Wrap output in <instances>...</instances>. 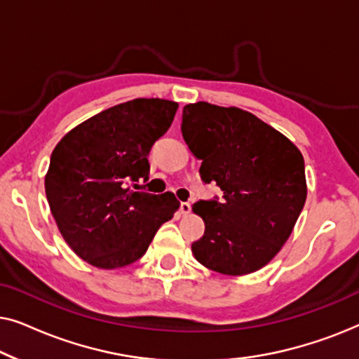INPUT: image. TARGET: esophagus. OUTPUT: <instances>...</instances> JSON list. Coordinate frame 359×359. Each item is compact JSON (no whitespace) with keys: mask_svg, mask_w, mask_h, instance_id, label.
Segmentation results:
<instances>
[{"mask_svg":"<svg viewBox=\"0 0 359 359\" xmlns=\"http://www.w3.org/2000/svg\"><path fill=\"white\" fill-rule=\"evenodd\" d=\"M180 212H181V215L191 214V204L189 203H181L180 204Z\"/></svg>","mask_w":359,"mask_h":359,"instance_id":"34e87169","label":"esophagus"}]
</instances>
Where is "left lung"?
Masks as SVG:
<instances>
[{
    "mask_svg": "<svg viewBox=\"0 0 359 359\" xmlns=\"http://www.w3.org/2000/svg\"><path fill=\"white\" fill-rule=\"evenodd\" d=\"M183 139L201 176L224 201H199L205 232L191 245L208 269L243 276L266 266L287 242L306 204L301 150L252 112L199 101L183 107Z\"/></svg>",
    "mask_w": 359,
    "mask_h": 359,
    "instance_id": "obj_1",
    "label": "left lung"
}]
</instances>
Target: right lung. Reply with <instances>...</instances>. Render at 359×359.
<instances>
[{"label": "right lung", "instance_id": "1", "mask_svg": "<svg viewBox=\"0 0 359 359\" xmlns=\"http://www.w3.org/2000/svg\"><path fill=\"white\" fill-rule=\"evenodd\" d=\"M178 111L160 97L112 106L73 127L52 151L46 194L62 237L91 266L117 269L144 257L180 201L134 191L149 180L147 155Z\"/></svg>", "mask_w": 359, "mask_h": 359}]
</instances>
